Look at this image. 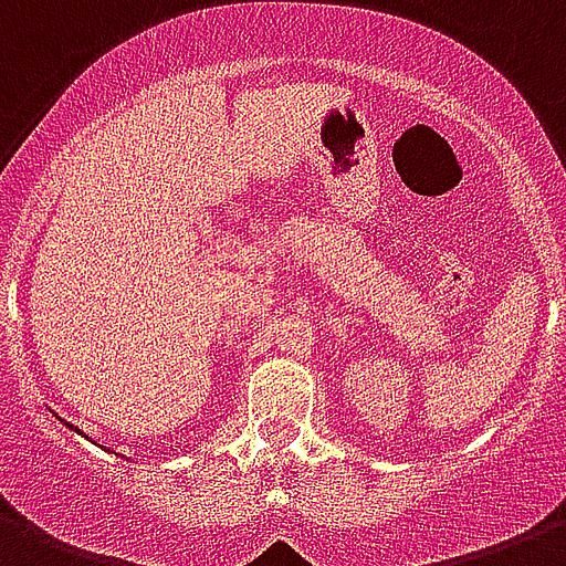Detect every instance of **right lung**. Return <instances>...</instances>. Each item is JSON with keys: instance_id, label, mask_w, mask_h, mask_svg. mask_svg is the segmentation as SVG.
I'll return each instance as SVG.
<instances>
[{"instance_id": "right-lung-1", "label": "right lung", "mask_w": 566, "mask_h": 566, "mask_svg": "<svg viewBox=\"0 0 566 566\" xmlns=\"http://www.w3.org/2000/svg\"><path fill=\"white\" fill-rule=\"evenodd\" d=\"M66 427H70V429H72V432H78V429H75V427H72V423H66Z\"/></svg>"}]
</instances>
